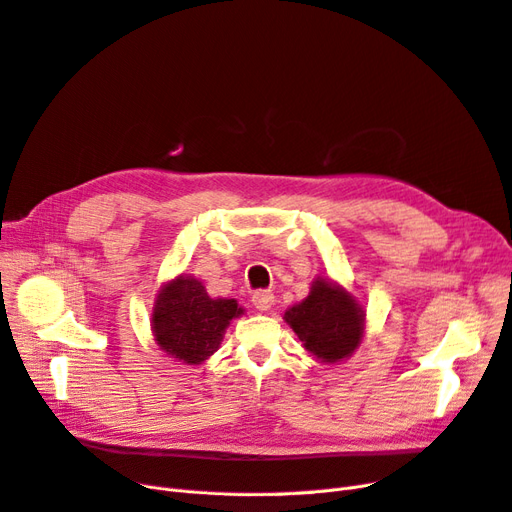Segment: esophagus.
<instances>
[{"instance_id": "34e87169", "label": "esophagus", "mask_w": 512, "mask_h": 512, "mask_svg": "<svg viewBox=\"0 0 512 512\" xmlns=\"http://www.w3.org/2000/svg\"><path fill=\"white\" fill-rule=\"evenodd\" d=\"M252 304H254L256 311L264 313V311H269L271 306L275 304V296H273V292H269V290H260V292H256V294L252 296Z\"/></svg>"}]
</instances>
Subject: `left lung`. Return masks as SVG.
<instances>
[{
  "instance_id": "8db88e82",
  "label": "left lung",
  "mask_w": 512,
  "mask_h": 512,
  "mask_svg": "<svg viewBox=\"0 0 512 512\" xmlns=\"http://www.w3.org/2000/svg\"><path fill=\"white\" fill-rule=\"evenodd\" d=\"M302 349L323 365L353 357L365 336V309L330 277H315L311 292L283 313Z\"/></svg>"
}]
</instances>
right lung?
<instances>
[{
  "label": "right lung",
  "mask_w": 512,
  "mask_h": 512,
  "mask_svg": "<svg viewBox=\"0 0 512 512\" xmlns=\"http://www.w3.org/2000/svg\"><path fill=\"white\" fill-rule=\"evenodd\" d=\"M243 313L235 298H212L199 279L182 273L159 288L151 332L174 361L201 365L220 349L227 327Z\"/></svg>",
  "instance_id": "1"
}]
</instances>
